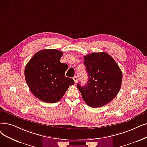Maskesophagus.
<instances>
[{"label": "esophagus", "instance_id": "34e87169", "mask_svg": "<svg viewBox=\"0 0 147 147\" xmlns=\"http://www.w3.org/2000/svg\"><path fill=\"white\" fill-rule=\"evenodd\" d=\"M73 80H74V82H75V84H76V83L78 82V77L77 76H74V77H73Z\"/></svg>", "mask_w": 147, "mask_h": 147}]
</instances>
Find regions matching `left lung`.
Wrapping results in <instances>:
<instances>
[{"label":"left lung","instance_id":"obj_1","mask_svg":"<svg viewBox=\"0 0 147 147\" xmlns=\"http://www.w3.org/2000/svg\"><path fill=\"white\" fill-rule=\"evenodd\" d=\"M88 81L84 86L77 85L83 99L92 107L109 103L120 90L123 79L121 69L106 52L92 53L84 56Z\"/></svg>","mask_w":147,"mask_h":147}]
</instances>
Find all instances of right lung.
Segmentation results:
<instances>
[{"label":"right lung","mask_w":147,"mask_h":147,"mask_svg":"<svg viewBox=\"0 0 147 147\" xmlns=\"http://www.w3.org/2000/svg\"><path fill=\"white\" fill-rule=\"evenodd\" d=\"M63 53L56 49H44L28 62L24 76L30 91L40 100L49 103L59 101L73 79L65 76L66 63L60 62Z\"/></svg>","instance_id":"right-lung-1"}]
</instances>
